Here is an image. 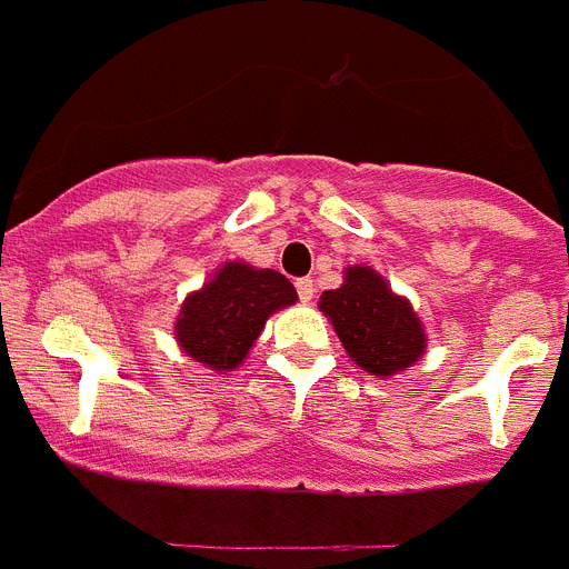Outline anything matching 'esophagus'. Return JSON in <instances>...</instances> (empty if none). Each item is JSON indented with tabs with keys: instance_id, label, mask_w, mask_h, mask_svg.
Returning a JSON list of instances; mask_svg holds the SVG:
<instances>
[{
	"instance_id": "esophagus-1",
	"label": "esophagus",
	"mask_w": 569,
	"mask_h": 569,
	"mask_svg": "<svg viewBox=\"0 0 569 569\" xmlns=\"http://www.w3.org/2000/svg\"><path fill=\"white\" fill-rule=\"evenodd\" d=\"M296 293H299L301 301L313 299V293H316L313 279H310V276H305V279H296Z\"/></svg>"
}]
</instances>
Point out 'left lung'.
Masks as SVG:
<instances>
[{
  "label": "left lung",
  "mask_w": 569,
  "mask_h": 569,
  "mask_svg": "<svg viewBox=\"0 0 569 569\" xmlns=\"http://www.w3.org/2000/svg\"><path fill=\"white\" fill-rule=\"evenodd\" d=\"M319 308L367 373L393 376L425 353L427 339L413 308L376 270L347 268L345 284L321 293Z\"/></svg>",
  "instance_id": "1"
}]
</instances>
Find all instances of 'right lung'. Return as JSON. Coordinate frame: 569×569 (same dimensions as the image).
Returning <instances> with one entry per match:
<instances>
[{"label": "right lung", "mask_w": 569, "mask_h": 569, "mask_svg": "<svg viewBox=\"0 0 569 569\" xmlns=\"http://www.w3.org/2000/svg\"><path fill=\"white\" fill-rule=\"evenodd\" d=\"M296 301V288L276 270L228 261L199 293L188 296L176 319V339L190 359L213 370L244 361L264 321Z\"/></svg>", "instance_id": "obj_1"}]
</instances>
